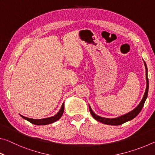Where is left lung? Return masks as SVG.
<instances>
[{
    "mask_svg": "<svg viewBox=\"0 0 155 155\" xmlns=\"http://www.w3.org/2000/svg\"><path fill=\"white\" fill-rule=\"evenodd\" d=\"M144 65H145L146 67V91L144 93V95L142 100L140 102V103L138 104L137 107H136L135 109H134L133 111H131L130 112L128 113V114L123 115L122 116L116 117V118H105V117H103L101 116H98V115H96L93 112L92 110H91V107H90V111L91 113V115H92L93 117L95 120H96L97 121H98L101 123H103V124H108V125H113V126H117V125H120L124 124V123L127 122L128 121H130V120H133V118L137 116V115L140 114V112L141 111V110L142 109L144 103H145L146 100L147 98V96H148V87H149V83H148V69H147V66L146 63L144 62Z\"/></svg>",
    "mask_w": 155,
    "mask_h": 155,
    "instance_id": "1",
    "label": "left lung"
}]
</instances>
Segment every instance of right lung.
<instances>
[{
	"label": "right lung",
	"mask_w": 155,
	"mask_h": 155,
	"mask_svg": "<svg viewBox=\"0 0 155 155\" xmlns=\"http://www.w3.org/2000/svg\"><path fill=\"white\" fill-rule=\"evenodd\" d=\"M64 103H63L62 106L61 107V109L59 110V111L57 113V114L55 115H54V116H52V117H48V118L35 120V119L28 118V117L22 116V115H21V116H22V117H23L24 119L27 120V121H28L31 123H32V124H35V125H46V124H51V123H53L55 121H57V120H58L60 118V117H61V115H63V114H64Z\"/></svg>",
	"instance_id": "obj_1"
}]
</instances>
